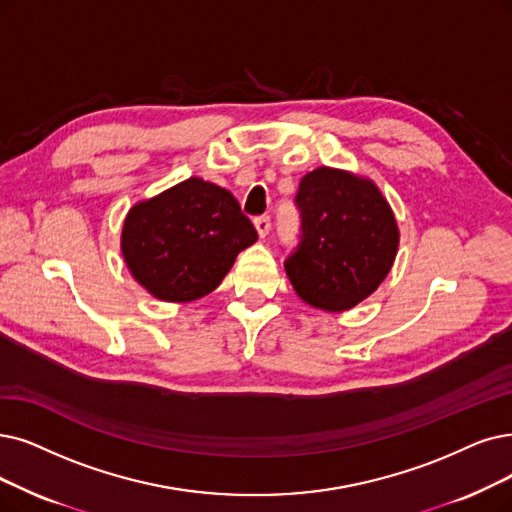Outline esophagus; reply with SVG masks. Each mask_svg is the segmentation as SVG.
<instances>
[{
  "mask_svg": "<svg viewBox=\"0 0 512 512\" xmlns=\"http://www.w3.org/2000/svg\"><path fill=\"white\" fill-rule=\"evenodd\" d=\"M254 227L260 237H267L271 231V216H256L254 218Z\"/></svg>",
  "mask_w": 512,
  "mask_h": 512,
  "instance_id": "1",
  "label": "esophagus"
}]
</instances>
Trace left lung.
<instances>
[{
	"mask_svg": "<svg viewBox=\"0 0 512 512\" xmlns=\"http://www.w3.org/2000/svg\"><path fill=\"white\" fill-rule=\"evenodd\" d=\"M298 245L285 258L296 294L323 311H346L370 296L397 254L395 216L374 182L317 168L300 180Z\"/></svg>",
	"mask_w": 512,
	"mask_h": 512,
	"instance_id": "left-lung-1",
	"label": "left lung"
}]
</instances>
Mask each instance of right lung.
Wrapping results in <instances>:
<instances>
[{
	"instance_id": "1",
	"label": "right lung",
	"mask_w": 512,
	"mask_h": 512,
	"mask_svg": "<svg viewBox=\"0 0 512 512\" xmlns=\"http://www.w3.org/2000/svg\"><path fill=\"white\" fill-rule=\"evenodd\" d=\"M256 239L254 224L227 189L189 178L136 203L124 222L121 252L155 298L191 302L216 290Z\"/></svg>"
}]
</instances>
